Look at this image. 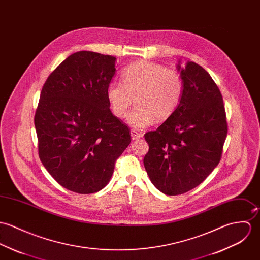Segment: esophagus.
Returning a JSON list of instances; mask_svg holds the SVG:
<instances>
[{
	"mask_svg": "<svg viewBox=\"0 0 260 260\" xmlns=\"http://www.w3.org/2000/svg\"><path fill=\"white\" fill-rule=\"evenodd\" d=\"M131 135H132V140H139V139L143 138V134H141L135 129L131 131Z\"/></svg>",
	"mask_w": 260,
	"mask_h": 260,
	"instance_id": "1",
	"label": "esophagus"
}]
</instances>
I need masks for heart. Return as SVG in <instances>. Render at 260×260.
<instances>
[{"instance_id":"b5f03b06","label":"heart","mask_w":260,"mask_h":260,"mask_svg":"<svg viewBox=\"0 0 260 260\" xmlns=\"http://www.w3.org/2000/svg\"><path fill=\"white\" fill-rule=\"evenodd\" d=\"M121 83L113 82L107 87V99L114 116L123 117L134 103L137 106L126 116L127 123L144 129L154 119L166 120L176 111L183 91L180 75L162 64L139 60L121 73Z\"/></svg>"}]
</instances>
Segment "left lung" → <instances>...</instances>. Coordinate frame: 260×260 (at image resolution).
Here are the masks:
<instances>
[{
    "mask_svg": "<svg viewBox=\"0 0 260 260\" xmlns=\"http://www.w3.org/2000/svg\"><path fill=\"white\" fill-rule=\"evenodd\" d=\"M177 70L183 82L180 103L154 132L144 135L149 149L145 171L152 184L167 196L197 187L219 164L228 136L221 92L200 64L187 61Z\"/></svg>",
    "mask_w": 260,
    "mask_h": 260,
    "instance_id": "obj_1",
    "label": "left lung"
}]
</instances>
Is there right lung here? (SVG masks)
I'll use <instances>...</instances> for the list:
<instances>
[{
	"label": "right lung",
	"mask_w": 260,
	"mask_h": 260,
	"mask_svg": "<svg viewBox=\"0 0 260 260\" xmlns=\"http://www.w3.org/2000/svg\"><path fill=\"white\" fill-rule=\"evenodd\" d=\"M116 59L75 53L41 91L35 115L40 159L61 186L77 193L103 189L132 141L128 126L112 114L107 99Z\"/></svg>",
	"instance_id": "add662e5"
}]
</instances>
